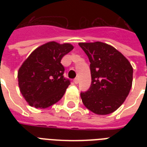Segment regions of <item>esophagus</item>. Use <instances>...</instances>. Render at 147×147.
<instances>
[{
    "label": "esophagus",
    "instance_id": "esophagus-1",
    "mask_svg": "<svg viewBox=\"0 0 147 147\" xmlns=\"http://www.w3.org/2000/svg\"><path fill=\"white\" fill-rule=\"evenodd\" d=\"M73 82H74V83H75V84H78V78H76L73 80Z\"/></svg>",
    "mask_w": 147,
    "mask_h": 147
}]
</instances>
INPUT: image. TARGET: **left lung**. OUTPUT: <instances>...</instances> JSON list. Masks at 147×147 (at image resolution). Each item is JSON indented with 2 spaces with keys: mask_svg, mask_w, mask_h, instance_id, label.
<instances>
[{
  "mask_svg": "<svg viewBox=\"0 0 147 147\" xmlns=\"http://www.w3.org/2000/svg\"><path fill=\"white\" fill-rule=\"evenodd\" d=\"M91 64L92 85L81 93L83 104L98 115L115 111L132 87L133 67L128 59L111 45L101 42H79Z\"/></svg>",
  "mask_w": 147,
  "mask_h": 147,
  "instance_id": "left-lung-1",
  "label": "left lung"
}]
</instances>
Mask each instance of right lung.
Masks as SVG:
<instances>
[{"mask_svg": "<svg viewBox=\"0 0 147 147\" xmlns=\"http://www.w3.org/2000/svg\"><path fill=\"white\" fill-rule=\"evenodd\" d=\"M73 49L70 43L52 41L37 47L23 62L17 73L18 85L29 105L43 109L62 98L70 82L63 77L61 60Z\"/></svg>", "mask_w": 147, "mask_h": 147, "instance_id": "obj_1", "label": "right lung"}]
</instances>
